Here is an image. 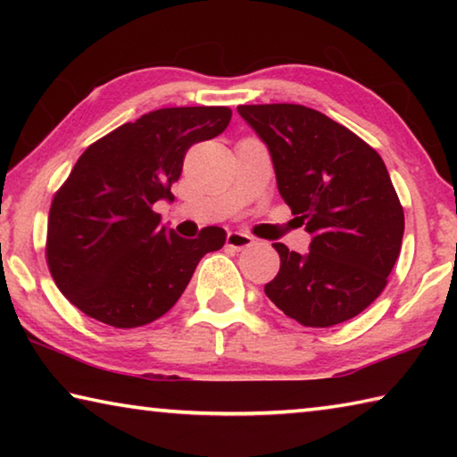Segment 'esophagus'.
<instances>
[{"label":"esophagus","instance_id":"esophagus-1","mask_svg":"<svg viewBox=\"0 0 457 457\" xmlns=\"http://www.w3.org/2000/svg\"><path fill=\"white\" fill-rule=\"evenodd\" d=\"M226 242L234 250H244V247H250L253 244V239L247 234H242V231H229Z\"/></svg>","mask_w":457,"mask_h":457}]
</instances>
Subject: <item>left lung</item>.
<instances>
[{
  "instance_id": "8db88e82",
  "label": "left lung",
  "mask_w": 457,
  "mask_h": 457,
  "mask_svg": "<svg viewBox=\"0 0 457 457\" xmlns=\"http://www.w3.org/2000/svg\"><path fill=\"white\" fill-rule=\"evenodd\" d=\"M239 117L272 157L278 191L312 236L306 253L274 244L266 296L304 327L345 322L383 292L405 220L383 159L349 129L303 104H244Z\"/></svg>"
}]
</instances>
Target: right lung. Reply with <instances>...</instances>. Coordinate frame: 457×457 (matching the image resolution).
<instances>
[{
	"label": "right lung",
	"instance_id": "add662e5",
	"mask_svg": "<svg viewBox=\"0 0 457 457\" xmlns=\"http://www.w3.org/2000/svg\"><path fill=\"white\" fill-rule=\"evenodd\" d=\"M228 106L159 108L98 138L76 161L50 207L46 258L71 303L117 328L157 320L187 288L226 229L177 236L153 212L171 201L191 145L229 125Z\"/></svg>",
	"mask_w": 457,
	"mask_h": 457
}]
</instances>
